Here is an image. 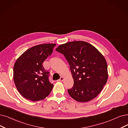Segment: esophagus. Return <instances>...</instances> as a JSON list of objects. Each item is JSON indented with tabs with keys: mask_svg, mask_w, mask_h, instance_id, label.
Listing matches in <instances>:
<instances>
[{
	"mask_svg": "<svg viewBox=\"0 0 128 128\" xmlns=\"http://www.w3.org/2000/svg\"><path fill=\"white\" fill-rule=\"evenodd\" d=\"M64 78L63 77V76H61L60 77V78L57 81H59V82H62V81H64Z\"/></svg>",
	"mask_w": 128,
	"mask_h": 128,
	"instance_id": "34e87169",
	"label": "esophagus"
}]
</instances>
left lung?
I'll use <instances>...</instances> for the list:
<instances>
[{
  "instance_id": "left-lung-1",
  "label": "left lung",
  "mask_w": 128,
  "mask_h": 128,
  "mask_svg": "<svg viewBox=\"0 0 128 128\" xmlns=\"http://www.w3.org/2000/svg\"><path fill=\"white\" fill-rule=\"evenodd\" d=\"M56 50L64 56L70 65L74 81L73 87L68 90L71 98L80 102L95 98L108 77L104 56L94 46L83 41L61 44Z\"/></svg>"
}]
</instances>
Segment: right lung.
Returning a JSON list of instances; mask_svg holds the SVG:
<instances>
[{"mask_svg":"<svg viewBox=\"0 0 128 128\" xmlns=\"http://www.w3.org/2000/svg\"><path fill=\"white\" fill-rule=\"evenodd\" d=\"M54 44L36 45L27 49L17 59L13 70L14 81L19 93L26 99L37 101L50 94L54 86L49 72L42 63L52 54Z\"/></svg>","mask_w":128,"mask_h":128,"instance_id":"1","label":"right lung"}]
</instances>
